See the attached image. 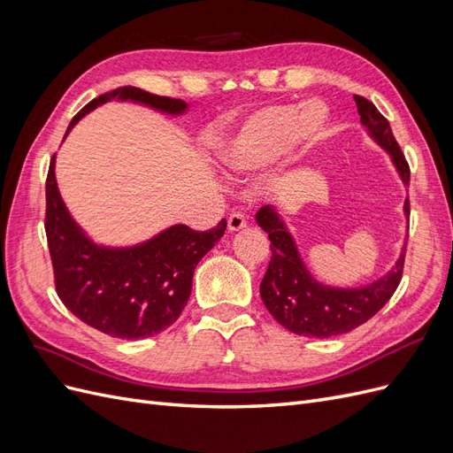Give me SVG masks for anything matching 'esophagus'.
<instances>
[{
    "label": "esophagus",
    "instance_id": "34e87169",
    "mask_svg": "<svg viewBox=\"0 0 453 453\" xmlns=\"http://www.w3.org/2000/svg\"><path fill=\"white\" fill-rule=\"evenodd\" d=\"M245 225H248V221H245V215L242 211L230 213V217H228V230L230 232H238V230L245 228Z\"/></svg>",
    "mask_w": 453,
    "mask_h": 453
}]
</instances>
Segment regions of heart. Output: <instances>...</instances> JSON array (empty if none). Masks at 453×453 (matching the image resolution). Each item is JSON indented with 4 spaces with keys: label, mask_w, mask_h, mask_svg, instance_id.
<instances>
[{
    "label": "heart",
    "mask_w": 453,
    "mask_h": 453,
    "mask_svg": "<svg viewBox=\"0 0 453 453\" xmlns=\"http://www.w3.org/2000/svg\"><path fill=\"white\" fill-rule=\"evenodd\" d=\"M328 122L323 104L303 107L276 104L257 109L221 145V158L230 170L250 173L268 168L287 147H310L318 142Z\"/></svg>",
    "instance_id": "obj_1"
}]
</instances>
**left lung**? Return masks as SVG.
<instances>
[{
  "label": "left lung",
  "instance_id": "left-lung-1",
  "mask_svg": "<svg viewBox=\"0 0 453 453\" xmlns=\"http://www.w3.org/2000/svg\"><path fill=\"white\" fill-rule=\"evenodd\" d=\"M361 115V125L378 145L388 150L401 173L404 185L410 183V166L391 132L389 120L372 102L363 96H353ZM404 213L410 217V200L404 202ZM257 223L270 238V265L260 281V296L266 310L280 325L300 336L328 338L344 334L366 323L376 315L396 291L403 278L404 253L396 265L378 281L361 289H334L311 278L298 255L295 240L287 232L283 221L272 205L257 211Z\"/></svg>",
  "mask_w": 453,
  "mask_h": 453
}]
</instances>
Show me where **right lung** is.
I'll list each match as a JSON object with an SVG mask.
<instances>
[{
	"instance_id": "1",
	"label": "right lung",
	"mask_w": 453,
	"mask_h": 453,
	"mask_svg": "<svg viewBox=\"0 0 453 453\" xmlns=\"http://www.w3.org/2000/svg\"><path fill=\"white\" fill-rule=\"evenodd\" d=\"M113 98L140 102L170 115L187 109L183 100L120 87L88 102L67 132L94 107ZM54 158L57 155L47 173L45 232L54 285L64 306L96 331L122 340L149 338L173 325L187 306L196 265L225 234V219L203 232L173 225L134 248H102L67 213L54 177Z\"/></svg>"
}]
</instances>
